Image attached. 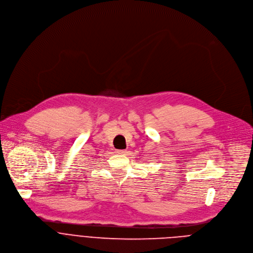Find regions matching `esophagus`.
Listing matches in <instances>:
<instances>
[{
	"label": "esophagus",
	"mask_w": 253,
	"mask_h": 253,
	"mask_svg": "<svg viewBox=\"0 0 253 253\" xmlns=\"http://www.w3.org/2000/svg\"><path fill=\"white\" fill-rule=\"evenodd\" d=\"M116 153L117 154H125V151L124 150H116Z\"/></svg>",
	"instance_id": "obj_1"
}]
</instances>
